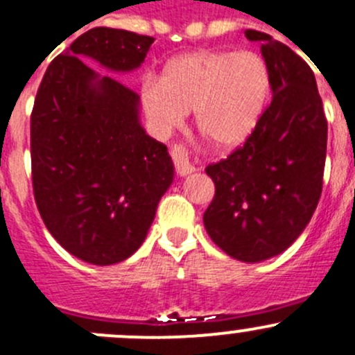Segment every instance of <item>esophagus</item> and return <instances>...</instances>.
I'll use <instances>...</instances> for the list:
<instances>
[{
	"instance_id": "obj_1",
	"label": "esophagus",
	"mask_w": 355,
	"mask_h": 355,
	"mask_svg": "<svg viewBox=\"0 0 355 355\" xmlns=\"http://www.w3.org/2000/svg\"><path fill=\"white\" fill-rule=\"evenodd\" d=\"M170 154H171V159H173L175 168H177V171L180 177H185V175H189L194 171V166H192V163L189 161L187 149H185L184 146H180V144H175V146L171 147Z\"/></svg>"
}]
</instances>
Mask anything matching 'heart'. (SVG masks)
Segmentation results:
<instances>
[{"instance_id":"obj_1","label":"heart","mask_w":355,"mask_h":355,"mask_svg":"<svg viewBox=\"0 0 355 355\" xmlns=\"http://www.w3.org/2000/svg\"><path fill=\"white\" fill-rule=\"evenodd\" d=\"M270 94L269 65L257 51L201 50L147 78L140 101L159 133H171L194 111L196 126L220 149L241 146L257 126Z\"/></svg>"}]
</instances>
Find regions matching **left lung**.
I'll list each match as a JSON object with an SVG mask.
<instances>
[{"label":"left lung","mask_w":355,"mask_h":355,"mask_svg":"<svg viewBox=\"0 0 355 355\" xmlns=\"http://www.w3.org/2000/svg\"><path fill=\"white\" fill-rule=\"evenodd\" d=\"M244 36L261 43L272 101L243 146L206 166L215 196L202 220L229 257L261 261L286 250L318 208L328 121L307 62L269 34Z\"/></svg>","instance_id":"left-lung-1"}]
</instances>
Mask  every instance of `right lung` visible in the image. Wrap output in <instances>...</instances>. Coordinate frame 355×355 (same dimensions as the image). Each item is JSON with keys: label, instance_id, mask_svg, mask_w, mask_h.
Returning <instances> with one entry per match:
<instances>
[{"label": "right lung", "instance_id": "1", "mask_svg": "<svg viewBox=\"0 0 355 355\" xmlns=\"http://www.w3.org/2000/svg\"><path fill=\"white\" fill-rule=\"evenodd\" d=\"M154 37L95 27L44 72L31 112L36 206L62 248L94 265L126 260L144 243L173 180L164 144L139 123V95L81 58L111 71L139 67Z\"/></svg>", "mask_w": 355, "mask_h": 355}]
</instances>
